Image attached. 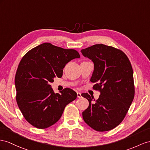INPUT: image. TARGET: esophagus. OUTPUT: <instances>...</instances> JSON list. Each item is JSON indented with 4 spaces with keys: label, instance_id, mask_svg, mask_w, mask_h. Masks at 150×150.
I'll use <instances>...</instances> for the list:
<instances>
[{
    "label": "esophagus",
    "instance_id": "34e87169",
    "mask_svg": "<svg viewBox=\"0 0 150 150\" xmlns=\"http://www.w3.org/2000/svg\"><path fill=\"white\" fill-rule=\"evenodd\" d=\"M81 93H79V92H77V97L79 98H81Z\"/></svg>",
    "mask_w": 150,
    "mask_h": 150
}]
</instances>
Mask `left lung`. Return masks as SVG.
I'll use <instances>...</instances> for the list:
<instances>
[{
    "mask_svg": "<svg viewBox=\"0 0 150 150\" xmlns=\"http://www.w3.org/2000/svg\"><path fill=\"white\" fill-rule=\"evenodd\" d=\"M82 54L93 61L94 70L91 82L99 98L88 93L82 96L89 102L82 112L84 122L96 131H108L124 120L135 94L131 63L120 49L105 44H96L82 49Z\"/></svg>",
    "mask_w": 150,
    "mask_h": 150,
    "instance_id": "left-lung-1",
    "label": "left lung"
}]
</instances>
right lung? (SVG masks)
<instances>
[{
  "mask_svg": "<svg viewBox=\"0 0 150 150\" xmlns=\"http://www.w3.org/2000/svg\"><path fill=\"white\" fill-rule=\"evenodd\" d=\"M80 57L75 49L44 43L22 57L15 75L16 99L23 115L32 125L43 129L54 124L65 106L77 97L70 88L54 93L50 83L56 76H62L67 63Z\"/></svg>",
  "mask_w": 150,
  "mask_h": 150,
  "instance_id": "1",
  "label": "right lung"
}]
</instances>
